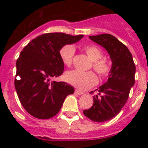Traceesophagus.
Wrapping results in <instances>:
<instances>
[{
    "instance_id": "esophagus-1",
    "label": "esophagus",
    "mask_w": 148,
    "mask_h": 148,
    "mask_svg": "<svg viewBox=\"0 0 148 148\" xmlns=\"http://www.w3.org/2000/svg\"><path fill=\"white\" fill-rule=\"evenodd\" d=\"M75 93H77V94H78V95H82V94H83V92H82V91H80V90H75Z\"/></svg>"
}]
</instances>
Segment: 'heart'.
<instances>
[{
  "instance_id": "1",
  "label": "heart",
  "mask_w": 148,
  "mask_h": 148,
  "mask_svg": "<svg viewBox=\"0 0 148 148\" xmlns=\"http://www.w3.org/2000/svg\"><path fill=\"white\" fill-rule=\"evenodd\" d=\"M85 51L92 60V67L97 74L101 78L109 76L112 71V66L109 61L102 58L103 51L99 47L94 45L86 46ZM75 49L72 45L63 46L59 50V57L63 64L71 66L74 59ZM65 80L68 83L81 90L93 87L97 82V78L93 71H71L65 74Z\"/></svg>"
}]
</instances>
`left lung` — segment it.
I'll return each instance as SVG.
<instances>
[{
	"label": "left lung",
	"mask_w": 148,
	"mask_h": 148,
	"mask_svg": "<svg viewBox=\"0 0 148 148\" xmlns=\"http://www.w3.org/2000/svg\"><path fill=\"white\" fill-rule=\"evenodd\" d=\"M90 39L109 52L112 71L109 79L101 86L93 97V106L84 110V115L95 122H105L119 114L135 84L136 66L126 46L110 34L92 36Z\"/></svg>",
	"instance_id": "1"
}]
</instances>
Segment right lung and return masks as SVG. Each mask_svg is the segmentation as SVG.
<instances>
[{
	"mask_svg": "<svg viewBox=\"0 0 148 148\" xmlns=\"http://www.w3.org/2000/svg\"><path fill=\"white\" fill-rule=\"evenodd\" d=\"M82 37L61 32L46 33L32 39L21 52L16 60L15 88L21 105L32 116L53 117L61 109L66 96L74 93L71 85L50 79L60 76L64 71L60 48Z\"/></svg>",
	"mask_w": 148,
	"mask_h": 148,
	"instance_id": "obj_1",
	"label": "right lung"
}]
</instances>
